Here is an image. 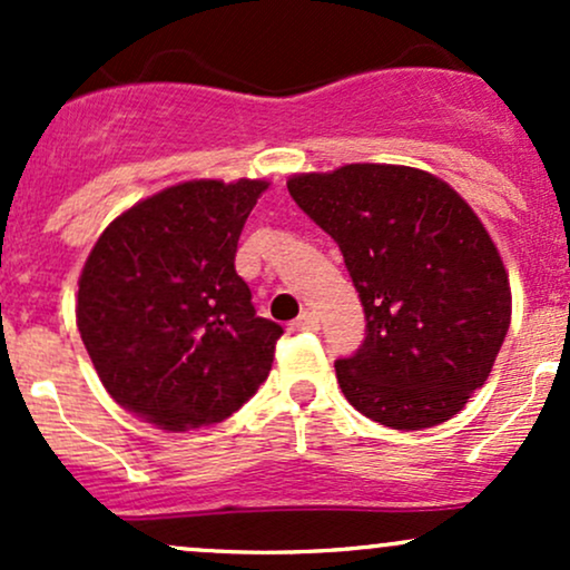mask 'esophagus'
<instances>
[{"mask_svg":"<svg viewBox=\"0 0 570 570\" xmlns=\"http://www.w3.org/2000/svg\"><path fill=\"white\" fill-rule=\"evenodd\" d=\"M292 330L294 332H316L318 330V316H316V313H311V311L299 313V316L294 318Z\"/></svg>","mask_w":570,"mask_h":570,"instance_id":"34e87169","label":"esophagus"}]
</instances>
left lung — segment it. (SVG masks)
Masks as SVG:
<instances>
[{
    "label": "left lung",
    "mask_w": 570,
    "mask_h": 570,
    "mask_svg": "<svg viewBox=\"0 0 570 570\" xmlns=\"http://www.w3.org/2000/svg\"><path fill=\"white\" fill-rule=\"evenodd\" d=\"M289 195L335 238L367 330L337 358L343 394L383 426H440L488 381L512 318L499 248L448 181L351 163L294 174Z\"/></svg>",
    "instance_id": "obj_1"
}]
</instances>
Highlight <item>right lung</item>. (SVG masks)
<instances>
[{
	"label": "right lung",
	"instance_id": "1",
	"mask_svg": "<svg viewBox=\"0 0 570 570\" xmlns=\"http://www.w3.org/2000/svg\"><path fill=\"white\" fill-rule=\"evenodd\" d=\"M263 179H195L122 212L85 259L77 330L120 407L168 431L225 421L257 394L284 330L235 273Z\"/></svg>",
	"mask_w": 570,
	"mask_h": 570
}]
</instances>
